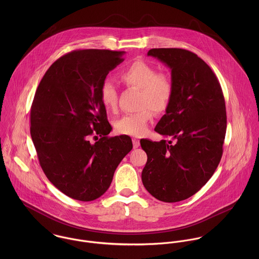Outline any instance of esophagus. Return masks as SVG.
<instances>
[{
    "instance_id": "obj_1",
    "label": "esophagus",
    "mask_w": 259,
    "mask_h": 259,
    "mask_svg": "<svg viewBox=\"0 0 259 259\" xmlns=\"http://www.w3.org/2000/svg\"><path fill=\"white\" fill-rule=\"evenodd\" d=\"M133 145H134V148H139V147H140V141H139L138 139L134 138V139H133Z\"/></svg>"
}]
</instances>
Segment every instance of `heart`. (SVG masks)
<instances>
[{
  "mask_svg": "<svg viewBox=\"0 0 259 259\" xmlns=\"http://www.w3.org/2000/svg\"><path fill=\"white\" fill-rule=\"evenodd\" d=\"M120 80L130 88L140 90L139 108L136 112L127 113L114 123L121 135L142 137L147 134L148 122L157 113L165 111L174 96V83L169 74L157 72L156 68L146 61H135L119 73ZM103 106L110 111L117 109V90L111 80L106 79L100 90Z\"/></svg>",
  "mask_w": 259,
  "mask_h": 259,
  "instance_id": "1",
  "label": "heart"
}]
</instances>
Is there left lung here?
Segmentation results:
<instances>
[{
  "mask_svg": "<svg viewBox=\"0 0 259 259\" xmlns=\"http://www.w3.org/2000/svg\"><path fill=\"white\" fill-rule=\"evenodd\" d=\"M171 70L174 96L154 131L174 141L142 140L148 154L142 181L164 202L185 200L214 174L222 159L226 133L225 101L210 67L184 49H151Z\"/></svg>",
  "mask_w": 259,
  "mask_h": 259,
  "instance_id": "8db88e82",
  "label": "left lung"
}]
</instances>
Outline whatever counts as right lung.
Masks as SVG:
<instances>
[{
    "label": "right lung",
    "instance_id": "obj_1",
    "mask_svg": "<svg viewBox=\"0 0 259 259\" xmlns=\"http://www.w3.org/2000/svg\"><path fill=\"white\" fill-rule=\"evenodd\" d=\"M124 52L76 50L44 74L31 107V137L48 180L80 201L102 196L114 170L132 150L128 136L109 138L111 125L100 97L108 74ZM101 138L95 144L88 139Z\"/></svg>",
    "mask_w": 259,
    "mask_h": 259
}]
</instances>
